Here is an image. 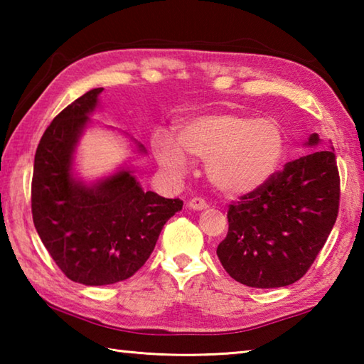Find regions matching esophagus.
Instances as JSON below:
<instances>
[{
    "label": "esophagus",
    "mask_w": 364,
    "mask_h": 364,
    "mask_svg": "<svg viewBox=\"0 0 364 364\" xmlns=\"http://www.w3.org/2000/svg\"><path fill=\"white\" fill-rule=\"evenodd\" d=\"M188 207L193 208V210H205L208 204L204 199H200V197H193V199L188 202Z\"/></svg>",
    "instance_id": "obj_1"
}]
</instances>
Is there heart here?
Segmentation results:
<instances>
[{
	"mask_svg": "<svg viewBox=\"0 0 364 364\" xmlns=\"http://www.w3.org/2000/svg\"><path fill=\"white\" fill-rule=\"evenodd\" d=\"M152 149L159 164L175 176L188 170V159L205 160L212 186L226 197L257 191L278 167L284 139L278 123L236 114L205 115L176 130V144L156 134Z\"/></svg>",
	"mask_w": 364,
	"mask_h": 364,
	"instance_id": "b5f03b06",
	"label": "heart"
}]
</instances>
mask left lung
Masks as SVG:
<instances>
[{
  "label": "left lung",
  "mask_w": 364,
  "mask_h": 364,
  "mask_svg": "<svg viewBox=\"0 0 364 364\" xmlns=\"http://www.w3.org/2000/svg\"><path fill=\"white\" fill-rule=\"evenodd\" d=\"M311 151L274 171L254 193L228 208V234L217 255L241 284L271 289L294 284L324 247L338 213L341 176L334 151Z\"/></svg>",
  "instance_id": "left-lung-1"
}]
</instances>
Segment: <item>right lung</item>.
<instances>
[{
    "label": "right lung",
    "mask_w": 364,
    "mask_h": 364,
    "mask_svg": "<svg viewBox=\"0 0 364 364\" xmlns=\"http://www.w3.org/2000/svg\"><path fill=\"white\" fill-rule=\"evenodd\" d=\"M101 91H88L54 117L36 147L32 176L36 232L59 269L85 286L132 278L183 208L181 199L144 193L130 170L93 186L73 180V151Z\"/></svg>",
    "instance_id": "add662e5"
}]
</instances>
